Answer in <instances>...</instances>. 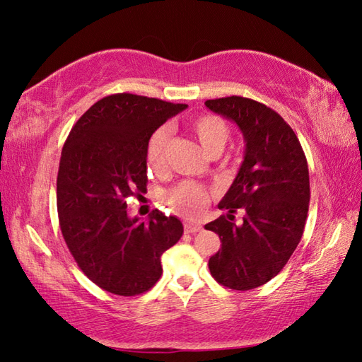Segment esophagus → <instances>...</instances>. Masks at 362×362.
<instances>
[{"instance_id":"esophagus-1","label":"esophagus","mask_w":362,"mask_h":362,"mask_svg":"<svg viewBox=\"0 0 362 362\" xmlns=\"http://www.w3.org/2000/svg\"><path fill=\"white\" fill-rule=\"evenodd\" d=\"M183 230H185V233H196L199 230H202V226L197 224V222H185Z\"/></svg>"}]
</instances>
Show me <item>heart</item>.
<instances>
[{
  "label": "heart",
  "mask_w": 362,
  "mask_h": 362,
  "mask_svg": "<svg viewBox=\"0 0 362 362\" xmlns=\"http://www.w3.org/2000/svg\"><path fill=\"white\" fill-rule=\"evenodd\" d=\"M191 130L209 153L221 152L228 140V127L216 115H202L191 122ZM169 127L153 130L146 144V161L152 171H160L165 165ZM210 201V191L194 182H182L163 193V202L173 213L183 218H196Z\"/></svg>",
  "instance_id": "heart-1"
}]
</instances>
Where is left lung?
<instances>
[{
	"label": "left lung",
	"instance_id": "8db88e82",
	"mask_svg": "<svg viewBox=\"0 0 362 362\" xmlns=\"http://www.w3.org/2000/svg\"><path fill=\"white\" fill-rule=\"evenodd\" d=\"M206 109L233 121L241 130L244 160L219 209L205 226L222 243L209 269L222 286L249 291L272 280L303 235L310 205V173L294 130L264 104L241 96L210 99ZM236 208L245 211L233 222Z\"/></svg>",
	"mask_w": 362,
	"mask_h": 362
}]
</instances>
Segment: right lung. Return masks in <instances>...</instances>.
<instances>
[{
  "mask_svg": "<svg viewBox=\"0 0 362 362\" xmlns=\"http://www.w3.org/2000/svg\"><path fill=\"white\" fill-rule=\"evenodd\" d=\"M130 93L105 96L76 122L57 174L64 240L81 271L107 292L136 296L161 276V255L183 226L158 210L129 218L126 199L148 182L146 144L153 130L187 109Z\"/></svg>",
  "mask_w": 362,
  "mask_h": 362,
  "instance_id": "right-lung-1",
  "label": "right lung"
}]
</instances>
